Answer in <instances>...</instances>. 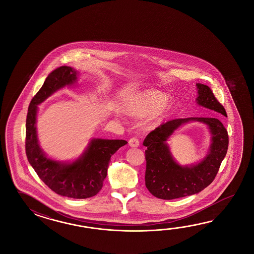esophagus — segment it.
Here are the masks:
<instances>
[{
  "mask_svg": "<svg viewBox=\"0 0 254 254\" xmlns=\"http://www.w3.org/2000/svg\"><path fill=\"white\" fill-rule=\"evenodd\" d=\"M129 145L132 147V148H136V147L140 145V141L138 140L137 138H131V139H129Z\"/></svg>",
  "mask_w": 254,
  "mask_h": 254,
  "instance_id": "1",
  "label": "esophagus"
}]
</instances>
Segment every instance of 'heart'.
Segmentation results:
<instances>
[{"label":"heart","mask_w":254,"mask_h":254,"mask_svg":"<svg viewBox=\"0 0 254 254\" xmlns=\"http://www.w3.org/2000/svg\"><path fill=\"white\" fill-rule=\"evenodd\" d=\"M166 95L156 91H146L135 98L131 104V111L139 116L150 115V122L156 124L162 120L166 113L168 104L165 103Z\"/></svg>","instance_id":"obj_1"}]
</instances>
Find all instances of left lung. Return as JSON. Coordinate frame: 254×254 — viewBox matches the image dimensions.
I'll return each mask as SVG.
<instances>
[{"label": "left lung", "instance_id": "left-lung-1", "mask_svg": "<svg viewBox=\"0 0 254 254\" xmlns=\"http://www.w3.org/2000/svg\"><path fill=\"white\" fill-rule=\"evenodd\" d=\"M197 104L227 117L226 111L217 101L210 87L196 83ZM199 121L207 125L211 133V145L206 156L200 162L183 167L173 158L167 139L182 125ZM229 137L225 127L218 118L190 117L175 119L162 124L146 136V188L151 194L162 200H173L195 194L212 183L226 156Z\"/></svg>", "mask_w": 254, "mask_h": 254}]
</instances>
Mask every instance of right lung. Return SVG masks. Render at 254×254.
<instances>
[{"label": "right lung", "instance_id": "add662e5", "mask_svg": "<svg viewBox=\"0 0 254 254\" xmlns=\"http://www.w3.org/2000/svg\"><path fill=\"white\" fill-rule=\"evenodd\" d=\"M78 71L69 66L53 70L31 101L26 118L25 150L28 161L40 179L57 194L73 199L95 196L103 188L111 157L125 146V140L93 138L85 151L73 162L49 158L39 144L36 119L38 105L54 92L77 82Z\"/></svg>", "mask_w": 254, "mask_h": 254}]
</instances>
